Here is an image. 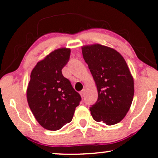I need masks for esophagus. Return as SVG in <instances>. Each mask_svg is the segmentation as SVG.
I'll use <instances>...</instances> for the list:
<instances>
[{
    "label": "esophagus",
    "mask_w": 158,
    "mask_h": 158,
    "mask_svg": "<svg viewBox=\"0 0 158 158\" xmlns=\"http://www.w3.org/2000/svg\"><path fill=\"white\" fill-rule=\"evenodd\" d=\"M85 89H83L82 91H81V93H80V94H81V97H84V95H85Z\"/></svg>",
    "instance_id": "34e87169"
}]
</instances>
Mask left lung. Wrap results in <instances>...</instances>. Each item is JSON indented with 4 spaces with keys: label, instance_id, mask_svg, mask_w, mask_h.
<instances>
[{
    "label": "left lung",
    "instance_id": "1",
    "mask_svg": "<svg viewBox=\"0 0 158 158\" xmlns=\"http://www.w3.org/2000/svg\"><path fill=\"white\" fill-rule=\"evenodd\" d=\"M95 84L98 99L90 108L96 122L113 125L120 122L130 110L134 96V81L119 52L100 44L82 47Z\"/></svg>",
    "mask_w": 158,
    "mask_h": 158
}]
</instances>
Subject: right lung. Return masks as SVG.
I'll return each mask as SVG.
<instances>
[{"instance_id": "right-lung-1", "label": "right lung", "mask_w": 158, "mask_h": 158, "mask_svg": "<svg viewBox=\"0 0 158 158\" xmlns=\"http://www.w3.org/2000/svg\"><path fill=\"white\" fill-rule=\"evenodd\" d=\"M70 51L66 48L53 50L39 61L31 73L27 100L35 118L46 130H58L69 123L81 100L61 73Z\"/></svg>"}]
</instances>
